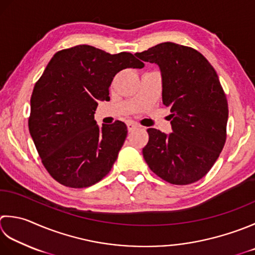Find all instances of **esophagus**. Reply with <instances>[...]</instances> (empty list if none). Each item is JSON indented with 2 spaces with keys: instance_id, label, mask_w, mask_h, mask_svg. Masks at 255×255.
<instances>
[{
  "instance_id": "34e87169",
  "label": "esophagus",
  "mask_w": 255,
  "mask_h": 255,
  "mask_svg": "<svg viewBox=\"0 0 255 255\" xmlns=\"http://www.w3.org/2000/svg\"><path fill=\"white\" fill-rule=\"evenodd\" d=\"M137 127H138V125L136 123H133V122H128L127 123V128H128V131L129 132L132 131L133 129H136Z\"/></svg>"
}]
</instances>
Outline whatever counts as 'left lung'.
Instances as JSON below:
<instances>
[{
	"instance_id": "obj_1",
	"label": "left lung",
	"mask_w": 255,
	"mask_h": 255,
	"mask_svg": "<svg viewBox=\"0 0 255 255\" xmlns=\"http://www.w3.org/2000/svg\"><path fill=\"white\" fill-rule=\"evenodd\" d=\"M134 55L160 68L162 103L171 112V133L147 129L144 160L169 183L184 186L200 180L227 139L228 101L217 72L201 53L171 42Z\"/></svg>"
}]
</instances>
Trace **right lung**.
Masks as SVG:
<instances>
[{
    "label": "right lung",
    "instance_id": "1",
    "mask_svg": "<svg viewBox=\"0 0 255 255\" xmlns=\"http://www.w3.org/2000/svg\"><path fill=\"white\" fill-rule=\"evenodd\" d=\"M132 54H109L89 45L62 49L35 84L28 129L48 173L63 186L91 187L112 170L127 126L116 121L99 127L98 102L125 68H142Z\"/></svg>",
    "mask_w": 255,
    "mask_h": 255
}]
</instances>
